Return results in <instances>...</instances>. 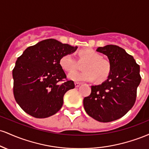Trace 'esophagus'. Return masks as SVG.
I'll use <instances>...</instances> for the list:
<instances>
[{"label": "esophagus", "instance_id": "1", "mask_svg": "<svg viewBox=\"0 0 149 149\" xmlns=\"http://www.w3.org/2000/svg\"><path fill=\"white\" fill-rule=\"evenodd\" d=\"M80 85H81V83H78V82H76V83H75V86H76V88H78Z\"/></svg>", "mask_w": 149, "mask_h": 149}]
</instances>
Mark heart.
Masks as SVG:
<instances>
[{"instance_id":"1","label":"heart","mask_w":149,"mask_h":149,"mask_svg":"<svg viewBox=\"0 0 149 149\" xmlns=\"http://www.w3.org/2000/svg\"><path fill=\"white\" fill-rule=\"evenodd\" d=\"M80 61L86 62L83 66L84 71H73L68 75V78L73 81H92L96 78L98 81L107 79L111 71L109 61L102 58L100 53L92 49L80 50ZM59 65L65 71H74L77 66L76 59L72 54H65L59 59Z\"/></svg>"}]
</instances>
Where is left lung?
I'll use <instances>...</instances> for the list:
<instances>
[{
	"label": "left lung",
	"mask_w": 149,
	"mask_h": 149,
	"mask_svg": "<svg viewBox=\"0 0 149 149\" xmlns=\"http://www.w3.org/2000/svg\"><path fill=\"white\" fill-rule=\"evenodd\" d=\"M97 52L107 56L111 71L102 84L92 85L91 94L83 100L87 113L102 123L120 118L134 104L141 82L140 67L134 57L114 45L100 47Z\"/></svg>",
	"instance_id": "obj_1"
}]
</instances>
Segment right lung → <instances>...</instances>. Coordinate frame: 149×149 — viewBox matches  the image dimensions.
<instances>
[{
	"label": "right lung",
	"mask_w": 149,
	"mask_h": 149,
	"mask_svg": "<svg viewBox=\"0 0 149 149\" xmlns=\"http://www.w3.org/2000/svg\"><path fill=\"white\" fill-rule=\"evenodd\" d=\"M77 48L49 38L27 47L17 58L13 70V92L17 103L26 113L45 118L60 110L65 93L75 85L72 80L60 83L66 76L59 59Z\"/></svg>",
	"instance_id": "obj_1"
}]
</instances>
